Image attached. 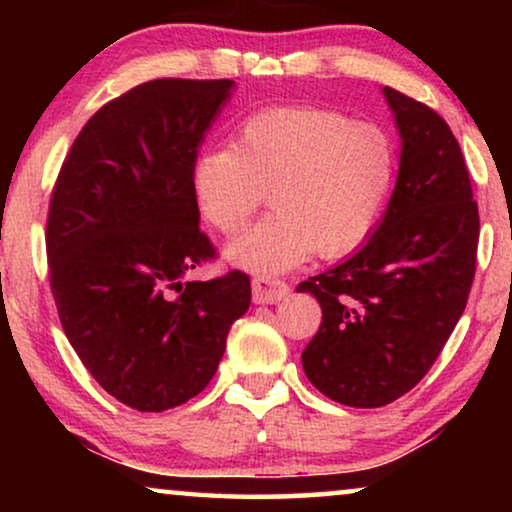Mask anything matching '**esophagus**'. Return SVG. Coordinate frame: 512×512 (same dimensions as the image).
I'll list each match as a JSON object with an SVG mask.
<instances>
[{
  "mask_svg": "<svg viewBox=\"0 0 512 512\" xmlns=\"http://www.w3.org/2000/svg\"><path fill=\"white\" fill-rule=\"evenodd\" d=\"M289 284L275 277H256L251 282V293H254V303L258 305H275L279 300L289 296Z\"/></svg>",
  "mask_w": 512,
  "mask_h": 512,
  "instance_id": "obj_1",
  "label": "esophagus"
}]
</instances>
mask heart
Segmentation results:
<instances>
[{
    "instance_id": "1",
    "label": "heart",
    "mask_w": 512,
    "mask_h": 512,
    "mask_svg": "<svg viewBox=\"0 0 512 512\" xmlns=\"http://www.w3.org/2000/svg\"><path fill=\"white\" fill-rule=\"evenodd\" d=\"M398 174L387 128L317 107H270L237 125L230 146L193 160L191 181L209 226L233 237L263 205L272 212L228 247L258 275H279L307 256L352 254L373 235Z\"/></svg>"
}]
</instances>
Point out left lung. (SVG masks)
<instances>
[{"label":"left lung","mask_w":512,"mask_h":512,"mask_svg":"<svg viewBox=\"0 0 512 512\" xmlns=\"http://www.w3.org/2000/svg\"><path fill=\"white\" fill-rule=\"evenodd\" d=\"M401 167L380 228L345 263L310 277L321 326L303 352L307 380L352 408H382L429 373L464 314L480 216L450 125L384 88Z\"/></svg>","instance_id":"left-lung-1"}]
</instances>
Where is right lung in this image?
Here are the masks:
<instances>
[{
	"label": "right lung",
	"instance_id": "right-lung-1",
	"mask_svg": "<svg viewBox=\"0 0 512 512\" xmlns=\"http://www.w3.org/2000/svg\"><path fill=\"white\" fill-rule=\"evenodd\" d=\"M233 86L156 79L128 90L83 125L53 186L46 254L62 331L97 384L139 412L198 396L249 310L240 270L184 282L216 258L191 170Z\"/></svg>",
	"mask_w": 512,
	"mask_h": 512
}]
</instances>
